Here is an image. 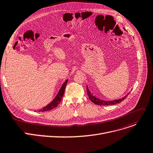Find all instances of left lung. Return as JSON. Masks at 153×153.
I'll return each mask as SVG.
<instances>
[{
    "label": "left lung",
    "mask_w": 153,
    "mask_h": 153,
    "mask_svg": "<svg viewBox=\"0 0 153 153\" xmlns=\"http://www.w3.org/2000/svg\"><path fill=\"white\" fill-rule=\"evenodd\" d=\"M87 91L88 97L90 98V100H91V102L95 103V105H116L117 103H120L122 101H123L124 100H125L126 98V97L128 96V95L129 94H128L126 97H123V98H121V99L113 100V101H103V100H101L96 98L95 97H94V96L91 95V93L90 92V91L88 90V88L87 86Z\"/></svg>",
    "instance_id": "8db88e82"
}]
</instances>
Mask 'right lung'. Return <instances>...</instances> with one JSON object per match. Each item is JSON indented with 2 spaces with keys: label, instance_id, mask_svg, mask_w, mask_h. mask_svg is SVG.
Masks as SVG:
<instances>
[{
  "label": "right lung",
  "instance_id": "obj_1",
  "mask_svg": "<svg viewBox=\"0 0 153 153\" xmlns=\"http://www.w3.org/2000/svg\"><path fill=\"white\" fill-rule=\"evenodd\" d=\"M67 83H68V79L63 83V85L62 86V87H61L59 91H58V93L57 95L56 96V97L55 98V99L50 104H48L47 106L43 108L42 109L39 110V112L40 111L44 112V111L51 110V109H52L56 108L59 105V103H60V101H62V97L64 95L65 87L66 86Z\"/></svg>",
  "mask_w": 153,
  "mask_h": 153
}]
</instances>
